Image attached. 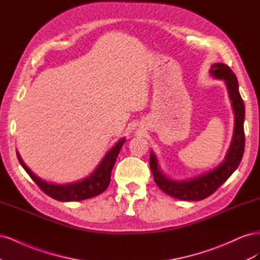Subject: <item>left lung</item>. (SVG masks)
Returning <instances> with one entry per match:
<instances>
[{
  "label": "left lung",
  "instance_id": "obj_1",
  "mask_svg": "<svg viewBox=\"0 0 260 260\" xmlns=\"http://www.w3.org/2000/svg\"><path fill=\"white\" fill-rule=\"evenodd\" d=\"M209 74L215 79L222 80L225 83L234 114L233 136L224 159L214 169L203 172L199 176L175 180L166 176L162 171L157 156L153 151H151V155H149V166H151L156 184L162 192L178 200L201 201L208 198L237 170L243 157L244 145H245V137H244L245 106L239 92L237 76L234 75L230 67L222 62L212 64Z\"/></svg>",
  "mask_w": 260,
  "mask_h": 260
}]
</instances>
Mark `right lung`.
Wrapping results in <instances>:
<instances>
[{
	"instance_id": "1",
	"label": "right lung",
	"mask_w": 260,
	"mask_h": 260,
	"mask_svg": "<svg viewBox=\"0 0 260 260\" xmlns=\"http://www.w3.org/2000/svg\"><path fill=\"white\" fill-rule=\"evenodd\" d=\"M124 141L125 138H121L120 140H118L115 145L104 155V157L102 158L95 169H94L89 176H86L85 178L78 181H75V182L62 184L49 183L46 182V181L42 180L41 178L36 176L34 172L27 167V165L23 162L18 151L16 153L22 168L26 170L30 178L35 181L38 186L40 187L46 195H49L50 198L60 202H78L100 195L108 187L109 183H111V174L113 167L116 162L117 156L120 152L121 146L124 143Z\"/></svg>"
}]
</instances>
